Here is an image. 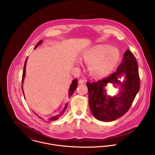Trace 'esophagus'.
<instances>
[{"label": "esophagus", "mask_w": 155, "mask_h": 155, "mask_svg": "<svg viewBox=\"0 0 155 155\" xmlns=\"http://www.w3.org/2000/svg\"><path fill=\"white\" fill-rule=\"evenodd\" d=\"M84 83H85V80L84 79H79V84H83Z\"/></svg>", "instance_id": "obj_1"}]
</instances>
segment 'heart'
I'll list each match as a JSON object with an SVG mask.
<instances>
[{
	"instance_id": "obj_1",
	"label": "heart",
	"mask_w": 155,
	"mask_h": 155,
	"mask_svg": "<svg viewBox=\"0 0 155 155\" xmlns=\"http://www.w3.org/2000/svg\"><path fill=\"white\" fill-rule=\"evenodd\" d=\"M120 58L118 49L107 45H98L85 51L81 60L88 64L89 75L95 79H101L113 70Z\"/></svg>"
}]
</instances>
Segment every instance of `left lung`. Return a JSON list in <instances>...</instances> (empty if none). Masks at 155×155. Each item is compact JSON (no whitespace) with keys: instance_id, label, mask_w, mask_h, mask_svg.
<instances>
[{"instance_id":"8db88e82","label":"left lung","mask_w":155,"mask_h":155,"mask_svg":"<svg viewBox=\"0 0 155 155\" xmlns=\"http://www.w3.org/2000/svg\"><path fill=\"white\" fill-rule=\"evenodd\" d=\"M121 64L116 72L96 82H88L89 105L94 116L103 122L116 120L124 115L131 106L140 89L138 67L136 59L130 50L124 54ZM124 76L121 83L118 80ZM109 83L120 86L117 96L111 97L107 94L105 87Z\"/></svg>"}]
</instances>
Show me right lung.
Instances as JSON below:
<instances>
[{
	"instance_id": "obj_1",
	"label": "right lung",
	"mask_w": 155,
	"mask_h": 155,
	"mask_svg": "<svg viewBox=\"0 0 155 155\" xmlns=\"http://www.w3.org/2000/svg\"><path fill=\"white\" fill-rule=\"evenodd\" d=\"M42 42V41H40L37 45H36V46L35 47V48H36L39 45L41 44ZM27 59L25 60V63H24V68H23V73H22V92H23V94H24V91H23V87H22V85H23V81H24V79L25 78V67H26V63H27ZM77 87H78V79H74L72 82H71V84L70 85V87L69 88V91H68V95H69V97H70L71 96V95L73 94V93L74 92V90L76 89L77 88ZM67 105H68V103L65 106L64 108L63 109V110L61 111L59 114L49 118L48 120V121H53V120H56L57 119H58L61 116H62L64 114V113L65 112V111L66 110L67 107ZM35 114H36L35 113ZM37 115V114H36ZM39 118H41L39 116H38ZM42 119V118H41Z\"/></svg>"
}]
</instances>
